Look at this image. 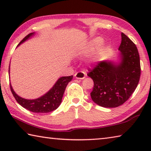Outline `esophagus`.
Returning <instances> with one entry per match:
<instances>
[{
    "mask_svg": "<svg viewBox=\"0 0 151 151\" xmlns=\"http://www.w3.org/2000/svg\"><path fill=\"white\" fill-rule=\"evenodd\" d=\"M86 74L83 71H79L75 74V77L78 79H84L85 78Z\"/></svg>",
    "mask_w": 151,
    "mask_h": 151,
    "instance_id": "obj_1",
    "label": "esophagus"
}]
</instances>
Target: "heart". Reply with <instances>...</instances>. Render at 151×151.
<instances>
[{
	"instance_id": "1",
	"label": "heart",
	"mask_w": 151,
	"mask_h": 151,
	"mask_svg": "<svg viewBox=\"0 0 151 151\" xmlns=\"http://www.w3.org/2000/svg\"><path fill=\"white\" fill-rule=\"evenodd\" d=\"M103 43V39L101 37H96L91 40L86 49L87 52H93L101 47Z\"/></svg>"
}]
</instances>
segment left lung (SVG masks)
<instances>
[{
	"instance_id": "obj_1",
	"label": "left lung",
	"mask_w": 151,
	"mask_h": 151,
	"mask_svg": "<svg viewBox=\"0 0 151 151\" xmlns=\"http://www.w3.org/2000/svg\"><path fill=\"white\" fill-rule=\"evenodd\" d=\"M119 48L121 61L99 62L87 75L93 80L91 99L106 108H114L124 103L136 89L140 76V57L134 43L121 33Z\"/></svg>"
}]
</instances>
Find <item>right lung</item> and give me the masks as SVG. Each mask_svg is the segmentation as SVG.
Segmentation results:
<instances>
[{"instance_id": "obj_1", "label": "right lung", "mask_w": 151, "mask_h": 151, "mask_svg": "<svg viewBox=\"0 0 151 151\" xmlns=\"http://www.w3.org/2000/svg\"><path fill=\"white\" fill-rule=\"evenodd\" d=\"M35 33L32 32L27 35L18 46L20 45L21 43L24 42L25 40L29 39L30 37L34 35ZM73 76L71 75L69 76H63L58 78V80L55 83V85L52 86V88L46 93L44 95L40 98H38L34 100H29L22 98L15 93L13 88L10 83V88L12 94L16 99L17 103L20 105H21L24 109L29 111L37 112V113H47L51 111H55L57 109L62 102L63 96L65 93V88L67 86L68 83L71 81L73 79Z\"/></svg>"}]
</instances>
